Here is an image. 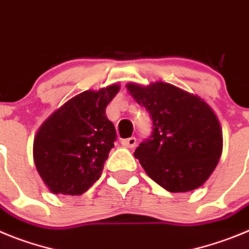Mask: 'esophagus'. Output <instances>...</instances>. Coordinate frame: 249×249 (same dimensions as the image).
Here are the masks:
<instances>
[{"label": "esophagus", "instance_id": "obj_1", "mask_svg": "<svg viewBox=\"0 0 249 249\" xmlns=\"http://www.w3.org/2000/svg\"><path fill=\"white\" fill-rule=\"evenodd\" d=\"M122 145L125 147H129V149H133V147L136 146V139L131 136V138L122 140Z\"/></svg>", "mask_w": 249, "mask_h": 249}]
</instances>
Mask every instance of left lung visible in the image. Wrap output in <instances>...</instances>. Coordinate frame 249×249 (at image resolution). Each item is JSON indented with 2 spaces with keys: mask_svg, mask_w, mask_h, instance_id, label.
<instances>
[{
  "mask_svg": "<svg viewBox=\"0 0 249 249\" xmlns=\"http://www.w3.org/2000/svg\"><path fill=\"white\" fill-rule=\"evenodd\" d=\"M126 87L151 118V135L134 152L146 174L170 192L203 185L222 152L221 127L212 109L201 98L167 83Z\"/></svg>",
  "mask_w": 249,
  "mask_h": 249,
  "instance_id": "1",
  "label": "left lung"
}]
</instances>
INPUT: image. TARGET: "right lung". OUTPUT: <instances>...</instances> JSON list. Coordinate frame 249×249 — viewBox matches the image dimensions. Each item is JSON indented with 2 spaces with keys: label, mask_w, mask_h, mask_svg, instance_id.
<instances>
[{
  "label": "right lung",
  "mask_w": 249,
  "mask_h": 249,
  "mask_svg": "<svg viewBox=\"0 0 249 249\" xmlns=\"http://www.w3.org/2000/svg\"><path fill=\"white\" fill-rule=\"evenodd\" d=\"M118 90L114 84L83 91L43 123L35 139L33 158L53 194L82 195L99 180L116 140L105 109Z\"/></svg>",
  "instance_id": "obj_1"
}]
</instances>
